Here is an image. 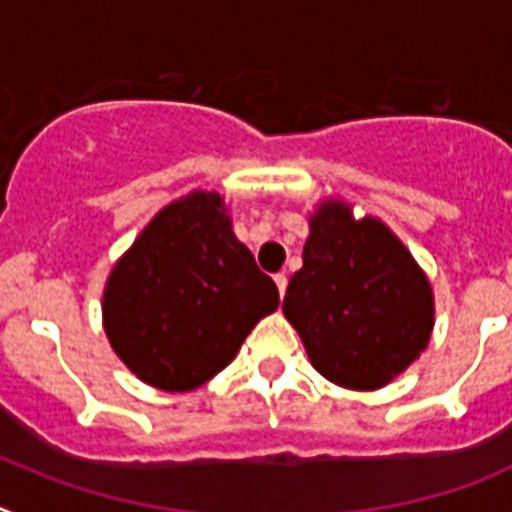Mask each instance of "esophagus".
Listing matches in <instances>:
<instances>
[{"mask_svg":"<svg viewBox=\"0 0 512 512\" xmlns=\"http://www.w3.org/2000/svg\"><path fill=\"white\" fill-rule=\"evenodd\" d=\"M275 286H278V293H281V299H283V296H286V286H288L286 273H278V275H275Z\"/></svg>","mask_w":512,"mask_h":512,"instance_id":"34e87169","label":"esophagus"}]
</instances>
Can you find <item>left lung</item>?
<instances>
[{"label": "left lung", "mask_w": 512, "mask_h": 512, "mask_svg": "<svg viewBox=\"0 0 512 512\" xmlns=\"http://www.w3.org/2000/svg\"><path fill=\"white\" fill-rule=\"evenodd\" d=\"M301 260L283 314L324 379L379 389L425 350L433 330L430 283L381 221H355L348 206L324 203Z\"/></svg>", "instance_id": "1"}]
</instances>
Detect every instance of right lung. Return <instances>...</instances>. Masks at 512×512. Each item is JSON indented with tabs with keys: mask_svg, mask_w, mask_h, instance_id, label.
Returning a JSON list of instances; mask_svg holds the SVG:
<instances>
[{
	"mask_svg": "<svg viewBox=\"0 0 512 512\" xmlns=\"http://www.w3.org/2000/svg\"><path fill=\"white\" fill-rule=\"evenodd\" d=\"M278 304L273 278L234 237L219 195L193 193L159 211L115 265L102 317L141 381L190 391L229 366Z\"/></svg>",
	"mask_w": 512,
	"mask_h": 512,
	"instance_id": "1",
	"label": "right lung"
}]
</instances>
